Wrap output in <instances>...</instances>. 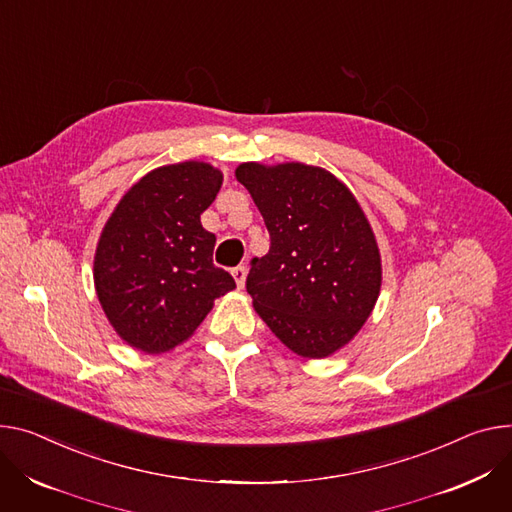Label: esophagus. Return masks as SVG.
<instances>
[{
	"instance_id": "obj_1",
	"label": "esophagus",
	"mask_w": 512,
	"mask_h": 512,
	"mask_svg": "<svg viewBox=\"0 0 512 512\" xmlns=\"http://www.w3.org/2000/svg\"><path fill=\"white\" fill-rule=\"evenodd\" d=\"M247 265H237L235 269H232V277H235V282L239 288H245V280H247Z\"/></svg>"
}]
</instances>
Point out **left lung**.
Returning a JSON list of instances; mask_svg holds the SVG:
<instances>
[{
  "mask_svg": "<svg viewBox=\"0 0 512 512\" xmlns=\"http://www.w3.org/2000/svg\"><path fill=\"white\" fill-rule=\"evenodd\" d=\"M267 232L269 253L251 261L247 292L271 333L308 359L345 347L376 306L380 249L347 185L304 163H241Z\"/></svg>",
  "mask_w": 512,
  "mask_h": 512,
  "instance_id": "left-lung-1",
  "label": "left lung"
}]
</instances>
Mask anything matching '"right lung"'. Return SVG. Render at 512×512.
<instances>
[{"label": "right lung", "instance_id": "1", "mask_svg": "<svg viewBox=\"0 0 512 512\" xmlns=\"http://www.w3.org/2000/svg\"><path fill=\"white\" fill-rule=\"evenodd\" d=\"M220 185L222 173L202 161L157 167L108 218L94 284L110 324L130 347L171 351L194 335L216 298L237 288L212 263L216 237L200 222Z\"/></svg>", "mask_w": 512, "mask_h": 512}]
</instances>
